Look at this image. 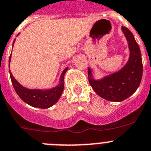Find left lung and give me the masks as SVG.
<instances>
[{
    "mask_svg": "<svg viewBox=\"0 0 151 151\" xmlns=\"http://www.w3.org/2000/svg\"><path fill=\"white\" fill-rule=\"evenodd\" d=\"M128 42L130 56L127 64L121 70L96 81L93 78L88 68V79L94 91L105 99L122 102L132 96L138 88L143 74L141 54L133 34L125 27H122Z\"/></svg>",
    "mask_w": 151,
    "mask_h": 151,
    "instance_id": "1",
    "label": "left lung"
}]
</instances>
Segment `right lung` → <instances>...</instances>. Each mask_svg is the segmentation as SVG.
Returning a JSON list of instances; mask_svg holds the SVG:
<instances>
[{
  "label": "right lung",
  "mask_w": 151,
  "mask_h": 151,
  "mask_svg": "<svg viewBox=\"0 0 151 151\" xmlns=\"http://www.w3.org/2000/svg\"><path fill=\"white\" fill-rule=\"evenodd\" d=\"M10 58H11V55L9 58V68H10ZM68 69V68H66L63 70L62 74L60 77L59 84L50 90H29L26 88L18 83V81L12 75L11 72H10V79L12 81L14 90L22 100L31 106L47 109L55 104L61 97L64 90V76Z\"/></svg>",
  "instance_id": "1"
}]
</instances>
